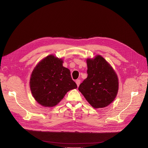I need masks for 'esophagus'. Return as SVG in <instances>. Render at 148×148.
I'll return each instance as SVG.
<instances>
[{
  "mask_svg": "<svg viewBox=\"0 0 148 148\" xmlns=\"http://www.w3.org/2000/svg\"><path fill=\"white\" fill-rule=\"evenodd\" d=\"M75 83H76V84H77V86H79V85H80V80H75Z\"/></svg>",
  "mask_w": 148,
  "mask_h": 148,
  "instance_id": "esophagus-1",
  "label": "esophagus"
}]
</instances>
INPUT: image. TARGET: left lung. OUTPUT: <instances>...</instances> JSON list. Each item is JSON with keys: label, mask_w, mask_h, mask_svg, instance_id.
<instances>
[{"label": "left lung", "mask_w": 148, "mask_h": 148, "mask_svg": "<svg viewBox=\"0 0 148 148\" xmlns=\"http://www.w3.org/2000/svg\"><path fill=\"white\" fill-rule=\"evenodd\" d=\"M88 77L79 90L95 108L106 107L118 94L119 80L112 66L101 55L86 59Z\"/></svg>", "instance_id": "8db88e82"}]
</instances>
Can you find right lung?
I'll use <instances>...</instances> for the list:
<instances>
[{"label": "right lung", "mask_w": 148, "mask_h": 148, "mask_svg": "<svg viewBox=\"0 0 148 148\" xmlns=\"http://www.w3.org/2000/svg\"><path fill=\"white\" fill-rule=\"evenodd\" d=\"M63 62L50 54L39 62L31 74L29 84L32 96L44 107L56 106L68 91L77 88Z\"/></svg>", "instance_id": "1"}]
</instances>
